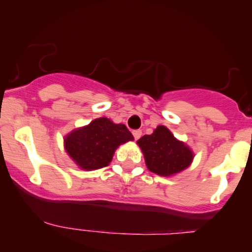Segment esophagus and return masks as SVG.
<instances>
[{
	"instance_id": "esophagus-1",
	"label": "esophagus",
	"mask_w": 252,
	"mask_h": 252,
	"mask_svg": "<svg viewBox=\"0 0 252 252\" xmlns=\"http://www.w3.org/2000/svg\"><path fill=\"white\" fill-rule=\"evenodd\" d=\"M132 135H134L135 140H138V138L141 137V135H142V131H141V130H134V131H132Z\"/></svg>"
}]
</instances>
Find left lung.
I'll use <instances>...</instances> for the list:
<instances>
[{"instance_id":"obj_1","label":"left lung","mask_w":252,"mask_h":252,"mask_svg":"<svg viewBox=\"0 0 252 252\" xmlns=\"http://www.w3.org/2000/svg\"><path fill=\"white\" fill-rule=\"evenodd\" d=\"M142 150L146 166L160 176H173L189 168L194 153L186 143L178 140L164 126H158L152 135L137 141Z\"/></svg>"}]
</instances>
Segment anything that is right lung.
I'll use <instances>...</instances> for the list:
<instances>
[{
  "instance_id": "add662e5",
  "label": "right lung",
  "mask_w": 252,
  "mask_h": 252,
  "mask_svg": "<svg viewBox=\"0 0 252 252\" xmlns=\"http://www.w3.org/2000/svg\"><path fill=\"white\" fill-rule=\"evenodd\" d=\"M129 141H134V136L124 124L99 117L68 132L63 148L80 169L94 170L109 166L118 147Z\"/></svg>"
}]
</instances>
